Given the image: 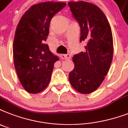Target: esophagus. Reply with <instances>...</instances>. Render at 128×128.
Returning a JSON list of instances; mask_svg holds the SVG:
<instances>
[{
    "mask_svg": "<svg viewBox=\"0 0 128 128\" xmlns=\"http://www.w3.org/2000/svg\"><path fill=\"white\" fill-rule=\"evenodd\" d=\"M60 58L62 60H68V59H70L71 56L69 54H60Z\"/></svg>",
    "mask_w": 128,
    "mask_h": 128,
    "instance_id": "obj_1",
    "label": "esophagus"
}]
</instances>
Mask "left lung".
Listing matches in <instances>:
<instances>
[{
  "label": "left lung",
  "mask_w": 128,
  "mask_h": 128,
  "mask_svg": "<svg viewBox=\"0 0 128 128\" xmlns=\"http://www.w3.org/2000/svg\"><path fill=\"white\" fill-rule=\"evenodd\" d=\"M68 4L80 26V41L87 43L85 51L72 58L74 68L70 72L69 81L77 91L88 94L98 88L110 69L112 34L106 16L97 6L84 1Z\"/></svg>",
  "instance_id": "1"
}]
</instances>
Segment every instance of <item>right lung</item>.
<instances>
[{
    "mask_svg": "<svg viewBox=\"0 0 128 128\" xmlns=\"http://www.w3.org/2000/svg\"><path fill=\"white\" fill-rule=\"evenodd\" d=\"M66 5L58 2L34 4L18 25L13 43L14 62L20 82L28 93H39L50 81L54 64L59 58L44 42L50 20Z\"/></svg>",
    "mask_w": 128,
    "mask_h": 128,
    "instance_id": "obj_1",
    "label": "right lung"
}]
</instances>
